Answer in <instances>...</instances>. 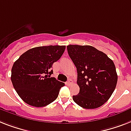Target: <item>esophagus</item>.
<instances>
[{
	"label": "esophagus",
	"mask_w": 131,
	"mask_h": 131,
	"mask_svg": "<svg viewBox=\"0 0 131 131\" xmlns=\"http://www.w3.org/2000/svg\"><path fill=\"white\" fill-rule=\"evenodd\" d=\"M72 83H73V81L71 80V79H69L67 82L66 83V84H67V85H71Z\"/></svg>",
	"instance_id": "34e87169"
}]
</instances>
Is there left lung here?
Listing matches in <instances>:
<instances>
[{
	"label": "left lung",
	"instance_id": "1",
	"mask_svg": "<svg viewBox=\"0 0 131 131\" xmlns=\"http://www.w3.org/2000/svg\"><path fill=\"white\" fill-rule=\"evenodd\" d=\"M67 51L77 71L79 93L73 101L85 109L100 107L115 90L118 76L114 62L91 46H67Z\"/></svg>",
	"mask_w": 131,
	"mask_h": 131
}]
</instances>
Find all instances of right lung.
I'll list each match as a JSON object with an SVG mask.
<instances>
[{"label": "right lung", "mask_w": 131, "mask_h": 131, "mask_svg": "<svg viewBox=\"0 0 131 131\" xmlns=\"http://www.w3.org/2000/svg\"><path fill=\"white\" fill-rule=\"evenodd\" d=\"M65 46H39L29 49L14 62L11 81L19 96L26 104L43 107L57 98L64 83L50 77L54 62L60 59Z\"/></svg>", "instance_id": "1"}]
</instances>
